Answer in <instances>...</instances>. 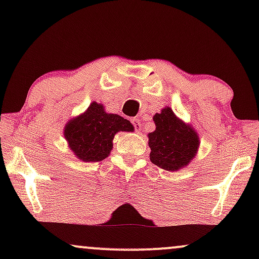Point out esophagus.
Masks as SVG:
<instances>
[{
    "instance_id": "esophagus-1",
    "label": "esophagus",
    "mask_w": 259,
    "mask_h": 259,
    "mask_svg": "<svg viewBox=\"0 0 259 259\" xmlns=\"http://www.w3.org/2000/svg\"><path fill=\"white\" fill-rule=\"evenodd\" d=\"M133 124L135 125L136 130H140V127H141V121H140L139 119H133Z\"/></svg>"
}]
</instances>
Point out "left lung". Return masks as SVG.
Listing matches in <instances>:
<instances>
[{"mask_svg": "<svg viewBox=\"0 0 259 259\" xmlns=\"http://www.w3.org/2000/svg\"><path fill=\"white\" fill-rule=\"evenodd\" d=\"M153 121L156 129L147 135L151 162L168 171L189 165L200 146V138L194 126L179 119L170 107L156 113Z\"/></svg>", "mask_w": 259, "mask_h": 259, "instance_id": "left-lung-1", "label": "left lung"}]
</instances>
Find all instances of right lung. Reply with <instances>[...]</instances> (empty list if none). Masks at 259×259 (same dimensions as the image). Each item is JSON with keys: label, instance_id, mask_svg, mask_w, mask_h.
I'll return each instance as SVG.
<instances>
[{"label": "right lung", "instance_id": "right-lung-1", "mask_svg": "<svg viewBox=\"0 0 259 259\" xmlns=\"http://www.w3.org/2000/svg\"><path fill=\"white\" fill-rule=\"evenodd\" d=\"M119 132H134V125L120 115L107 113L102 103L92 102L84 113L67 121L63 135L76 158L92 163L111 154L113 139Z\"/></svg>", "mask_w": 259, "mask_h": 259}]
</instances>
